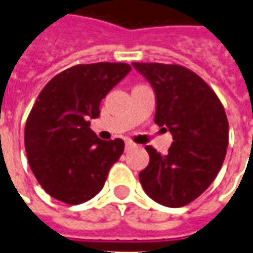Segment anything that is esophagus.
<instances>
[{
	"label": "esophagus",
	"mask_w": 253,
	"mask_h": 253,
	"mask_svg": "<svg viewBox=\"0 0 253 253\" xmlns=\"http://www.w3.org/2000/svg\"><path fill=\"white\" fill-rule=\"evenodd\" d=\"M135 145L132 144L131 141H126V151H128V149H131V148H134Z\"/></svg>",
	"instance_id": "esophagus-1"
}]
</instances>
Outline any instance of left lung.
Segmentation results:
<instances>
[{"label": "left lung", "mask_w": 253, "mask_h": 253, "mask_svg": "<svg viewBox=\"0 0 253 253\" xmlns=\"http://www.w3.org/2000/svg\"><path fill=\"white\" fill-rule=\"evenodd\" d=\"M132 67L155 91V123L174 139L166 155L145 148L149 164L139 172V182L159 204L186 206L212 183L223 164L229 144L225 108L213 90L182 65L132 63Z\"/></svg>", "instance_id": "left-lung-1"}]
</instances>
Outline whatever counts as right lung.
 <instances>
[{"label": "right lung", "instance_id": "1", "mask_svg": "<svg viewBox=\"0 0 253 253\" xmlns=\"http://www.w3.org/2000/svg\"><path fill=\"white\" fill-rule=\"evenodd\" d=\"M130 71L125 63L74 65L40 93L26 122L24 145L33 174L53 199L77 206L102 189L125 142L98 138L90 119L100 116L102 98Z\"/></svg>", "mask_w": 253, "mask_h": 253}]
</instances>
